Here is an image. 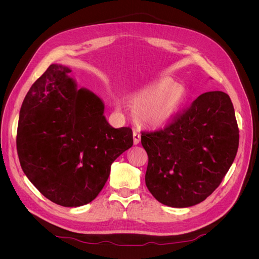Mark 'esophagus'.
<instances>
[{
	"instance_id": "34e87169",
	"label": "esophagus",
	"mask_w": 259,
	"mask_h": 259,
	"mask_svg": "<svg viewBox=\"0 0 259 259\" xmlns=\"http://www.w3.org/2000/svg\"><path fill=\"white\" fill-rule=\"evenodd\" d=\"M133 138H134V145H138L139 142H140V134H139V133L134 131V133H133Z\"/></svg>"
}]
</instances>
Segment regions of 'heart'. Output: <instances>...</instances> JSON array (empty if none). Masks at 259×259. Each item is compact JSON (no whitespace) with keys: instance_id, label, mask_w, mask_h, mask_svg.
I'll use <instances>...</instances> for the list:
<instances>
[{"instance_id":"obj_1","label":"heart","mask_w":259,"mask_h":259,"mask_svg":"<svg viewBox=\"0 0 259 259\" xmlns=\"http://www.w3.org/2000/svg\"><path fill=\"white\" fill-rule=\"evenodd\" d=\"M186 101V92L170 80H162L132 98L138 122L161 125L167 122Z\"/></svg>"}]
</instances>
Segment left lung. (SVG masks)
Returning a JSON list of instances; mask_svg holds the SVG:
<instances>
[{
  "mask_svg": "<svg viewBox=\"0 0 259 259\" xmlns=\"http://www.w3.org/2000/svg\"><path fill=\"white\" fill-rule=\"evenodd\" d=\"M148 154L146 186L162 204L188 207L221 185L236 158L239 127L230 97L202 94L163 127L142 132Z\"/></svg>",
  "mask_w": 259,
  "mask_h": 259,
  "instance_id": "obj_1",
  "label": "left lung"
}]
</instances>
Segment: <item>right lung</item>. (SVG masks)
Returning a JSON list of instances; mask_svg holds the SVG:
<instances>
[{
  "instance_id": "1",
  "label": "right lung",
  "mask_w": 259,
  "mask_h": 259,
  "mask_svg": "<svg viewBox=\"0 0 259 259\" xmlns=\"http://www.w3.org/2000/svg\"><path fill=\"white\" fill-rule=\"evenodd\" d=\"M71 70L51 65L20 109L17 153L23 173L45 198L76 207L95 199L111 164L133 146L130 127L113 128L95 94L76 89Z\"/></svg>"
}]
</instances>
